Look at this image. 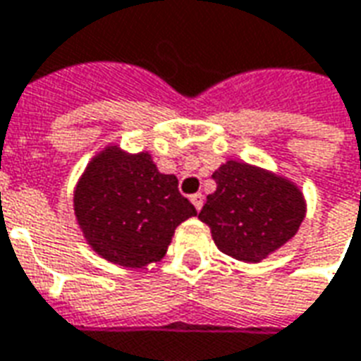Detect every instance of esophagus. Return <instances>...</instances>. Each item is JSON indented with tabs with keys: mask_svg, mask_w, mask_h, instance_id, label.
<instances>
[{
	"mask_svg": "<svg viewBox=\"0 0 361 361\" xmlns=\"http://www.w3.org/2000/svg\"><path fill=\"white\" fill-rule=\"evenodd\" d=\"M191 203H193V207H195V209H197V211H201V207H203V195H201V193H195V195H191Z\"/></svg>",
	"mask_w": 361,
	"mask_h": 361,
	"instance_id": "esophagus-1",
	"label": "esophagus"
}]
</instances>
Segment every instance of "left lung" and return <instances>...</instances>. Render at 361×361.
Listing matches in <instances>:
<instances>
[{"label":"left lung","mask_w":361,"mask_h":361,"mask_svg":"<svg viewBox=\"0 0 361 361\" xmlns=\"http://www.w3.org/2000/svg\"><path fill=\"white\" fill-rule=\"evenodd\" d=\"M213 180L216 189L207 195L199 219L231 258L258 264L291 240L305 221L303 191L281 173L226 160Z\"/></svg>","instance_id":"8db88e82"}]
</instances>
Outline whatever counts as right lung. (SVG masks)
I'll return each instance as SVG.
<instances>
[{"instance_id": "add662e5", "label": "right lung", "mask_w": 361, "mask_h": 361, "mask_svg": "<svg viewBox=\"0 0 361 361\" xmlns=\"http://www.w3.org/2000/svg\"><path fill=\"white\" fill-rule=\"evenodd\" d=\"M75 223L97 256L125 268L160 262L176 228L195 207L178 191V178L156 168L150 152L107 145L74 188Z\"/></svg>"}]
</instances>
